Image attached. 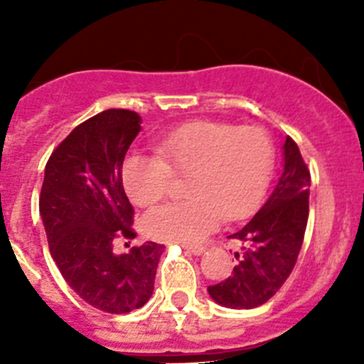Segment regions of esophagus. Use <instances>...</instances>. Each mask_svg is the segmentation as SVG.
<instances>
[{
    "label": "esophagus",
    "instance_id": "34e87169",
    "mask_svg": "<svg viewBox=\"0 0 364 364\" xmlns=\"http://www.w3.org/2000/svg\"><path fill=\"white\" fill-rule=\"evenodd\" d=\"M183 248L188 253H192V255H200V253H204V247H200V245H183Z\"/></svg>",
    "mask_w": 364,
    "mask_h": 364
}]
</instances>
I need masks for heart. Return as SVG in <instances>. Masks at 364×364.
<instances>
[{
    "label": "heart",
    "instance_id": "b5f03b06",
    "mask_svg": "<svg viewBox=\"0 0 364 364\" xmlns=\"http://www.w3.org/2000/svg\"><path fill=\"white\" fill-rule=\"evenodd\" d=\"M159 155L130 153L123 186L137 205L159 203L172 178L188 176L181 203L159 205L142 220L149 237L197 243L225 222L247 218L266 196L274 167V144L260 128L215 121L185 124L160 139Z\"/></svg>",
    "mask_w": 364,
    "mask_h": 364
}]
</instances>
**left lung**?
Wrapping results in <instances>:
<instances>
[{"label": "left lung", "instance_id": "1", "mask_svg": "<svg viewBox=\"0 0 364 364\" xmlns=\"http://www.w3.org/2000/svg\"><path fill=\"white\" fill-rule=\"evenodd\" d=\"M284 171L262 208L230 240L240 243L232 277L208 292L234 310L260 306L278 292L296 266L308 222L310 171L291 137L284 142Z\"/></svg>", "mask_w": 364, "mask_h": 364}]
</instances>
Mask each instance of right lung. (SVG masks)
Here are the masks:
<instances>
[{
	"mask_svg": "<svg viewBox=\"0 0 364 364\" xmlns=\"http://www.w3.org/2000/svg\"><path fill=\"white\" fill-rule=\"evenodd\" d=\"M141 123L127 109L80 123L50 155L40 192V216L58 269L75 294L107 314L148 303L165 248L146 241L121 255L112 250L117 237H135L121 168Z\"/></svg>",
	"mask_w": 364,
	"mask_h": 364,
	"instance_id": "obj_1",
	"label": "right lung"
}]
</instances>
